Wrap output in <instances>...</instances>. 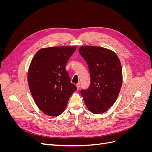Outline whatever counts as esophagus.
<instances>
[{
  "mask_svg": "<svg viewBox=\"0 0 152 152\" xmlns=\"http://www.w3.org/2000/svg\"><path fill=\"white\" fill-rule=\"evenodd\" d=\"M76 86H77V89L79 90V88H80V83H78V84H76Z\"/></svg>",
  "mask_w": 152,
  "mask_h": 152,
  "instance_id": "1",
  "label": "esophagus"
}]
</instances>
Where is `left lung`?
Segmentation results:
<instances>
[{
	"label": "left lung",
	"mask_w": 152,
	"mask_h": 152,
	"mask_svg": "<svg viewBox=\"0 0 152 152\" xmlns=\"http://www.w3.org/2000/svg\"><path fill=\"white\" fill-rule=\"evenodd\" d=\"M79 52L88 65L91 84L80 91L84 103L94 114L107 112L118 97L122 84L120 59L112 50L102 47L84 45Z\"/></svg>",
	"instance_id": "obj_1"
}]
</instances>
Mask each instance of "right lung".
Returning <instances> with one entry per match:
<instances>
[{
    "label": "right lung",
    "mask_w": 152,
    "mask_h": 152,
    "mask_svg": "<svg viewBox=\"0 0 152 152\" xmlns=\"http://www.w3.org/2000/svg\"><path fill=\"white\" fill-rule=\"evenodd\" d=\"M77 47L42 48L32 59L28 72L30 91L36 104L47 115L65 110L77 87L70 82L65 66Z\"/></svg>",
    "instance_id": "right-lung-1"
}]
</instances>
